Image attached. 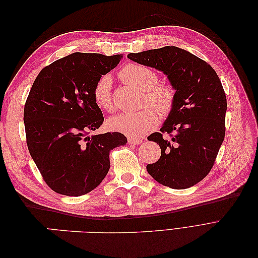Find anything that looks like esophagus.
I'll return each mask as SVG.
<instances>
[{"instance_id": "34e87169", "label": "esophagus", "mask_w": 258, "mask_h": 258, "mask_svg": "<svg viewBox=\"0 0 258 258\" xmlns=\"http://www.w3.org/2000/svg\"><path fill=\"white\" fill-rule=\"evenodd\" d=\"M143 141V139L141 138H138V137H131V138H128V143L129 144H135V145H139L141 144Z\"/></svg>"}]
</instances>
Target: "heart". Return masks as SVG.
<instances>
[{
	"mask_svg": "<svg viewBox=\"0 0 258 258\" xmlns=\"http://www.w3.org/2000/svg\"><path fill=\"white\" fill-rule=\"evenodd\" d=\"M120 79L132 87L141 90L140 103L145 106L136 112L122 113L108 119V128L129 137H139L153 130L159 116H168L175 104V88L167 82H158L155 70L138 63H129L119 71ZM92 97L99 107L112 112L115 104L112 96V77L101 75L92 88Z\"/></svg>",
	"mask_w": 258,
	"mask_h": 258,
	"instance_id": "1",
	"label": "heart"
}]
</instances>
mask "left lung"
Masks as SVG:
<instances>
[{
  "mask_svg": "<svg viewBox=\"0 0 258 258\" xmlns=\"http://www.w3.org/2000/svg\"><path fill=\"white\" fill-rule=\"evenodd\" d=\"M128 58L162 71L176 92L160 132L148 137L161 156L146 166L147 172L170 188H188L209 174L225 138L227 100L220 77L208 62L175 46Z\"/></svg>",
  "mask_w": 258,
  "mask_h": 258,
  "instance_id": "left-lung-1",
  "label": "left lung"
}]
</instances>
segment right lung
I'll list each match as a JSON object with an SVG mask.
<instances>
[{"instance_id":"1","label":"right lung","mask_w":258,"mask_h":258,"mask_svg":"<svg viewBox=\"0 0 258 258\" xmlns=\"http://www.w3.org/2000/svg\"><path fill=\"white\" fill-rule=\"evenodd\" d=\"M120 58L74 52L36 76L23 110L26 141L53 191L77 197L93 190L108 172L110 152L127 143L120 132L88 136L104 120L92 97L93 85Z\"/></svg>"}]
</instances>
